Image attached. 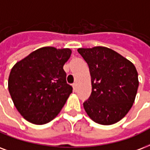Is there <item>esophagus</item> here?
Wrapping results in <instances>:
<instances>
[{
    "label": "esophagus",
    "instance_id": "34e87169",
    "mask_svg": "<svg viewBox=\"0 0 150 150\" xmlns=\"http://www.w3.org/2000/svg\"><path fill=\"white\" fill-rule=\"evenodd\" d=\"M72 86H73V90L75 91V90H76V88H77V84H76V83H73Z\"/></svg>",
    "mask_w": 150,
    "mask_h": 150
}]
</instances>
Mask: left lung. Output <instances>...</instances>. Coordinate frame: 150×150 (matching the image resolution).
<instances>
[{
	"mask_svg": "<svg viewBox=\"0 0 150 150\" xmlns=\"http://www.w3.org/2000/svg\"><path fill=\"white\" fill-rule=\"evenodd\" d=\"M89 67L92 92L83 102L87 115L102 125L117 123L133 105L139 87L134 65L106 47L79 49Z\"/></svg>",
	"mask_w": 150,
	"mask_h": 150,
	"instance_id": "obj_1",
	"label": "left lung"
}]
</instances>
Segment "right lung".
I'll use <instances>...</instances> for the list:
<instances>
[{
	"mask_svg": "<svg viewBox=\"0 0 150 150\" xmlns=\"http://www.w3.org/2000/svg\"><path fill=\"white\" fill-rule=\"evenodd\" d=\"M71 54L69 49L43 47L11 68L9 93L25 120L41 125L52 120L60 112L72 93L63 68Z\"/></svg>",
	"mask_w": 150,
	"mask_h": 150,
	"instance_id": "add662e5",
	"label": "right lung"
}]
</instances>
